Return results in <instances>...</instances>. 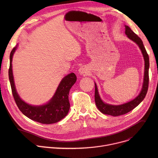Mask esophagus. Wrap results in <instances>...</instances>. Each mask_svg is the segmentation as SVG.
<instances>
[{"instance_id":"obj_1","label":"esophagus","mask_w":158,"mask_h":158,"mask_svg":"<svg viewBox=\"0 0 158 158\" xmlns=\"http://www.w3.org/2000/svg\"><path fill=\"white\" fill-rule=\"evenodd\" d=\"M79 73L81 75H86L88 74V71L85 67L82 66L79 69Z\"/></svg>"}]
</instances>
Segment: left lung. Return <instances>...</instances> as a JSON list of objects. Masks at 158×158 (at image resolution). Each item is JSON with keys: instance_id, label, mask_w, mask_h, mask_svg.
Wrapping results in <instances>:
<instances>
[{"instance_id": "left-lung-1", "label": "left lung", "mask_w": 158, "mask_h": 158, "mask_svg": "<svg viewBox=\"0 0 158 158\" xmlns=\"http://www.w3.org/2000/svg\"><path fill=\"white\" fill-rule=\"evenodd\" d=\"M125 34L127 37L136 43L139 46L144 60V73L143 84L141 89V91L139 95L135 98L134 99L129 101L126 103L120 105H112L107 103H105L101 99L97 85L95 82V102L98 109L104 114L110 115L112 116H118L125 114L129 111L132 110L136 107H137L144 99L148 89L149 84V56L146 51V49L143 45L142 40L135 34L131 28L125 26Z\"/></svg>"}]
</instances>
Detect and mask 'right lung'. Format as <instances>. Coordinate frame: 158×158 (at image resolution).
<instances>
[{
  "mask_svg": "<svg viewBox=\"0 0 158 158\" xmlns=\"http://www.w3.org/2000/svg\"><path fill=\"white\" fill-rule=\"evenodd\" d=\"M17 46L18 44L10 52L9 69V77L12 93L17 107L22 114L34 121L46 124L59 122L68 114L70 108L69 93L71 88L76 82V76L72 73L64 77L59 83L55 94L47 103L40 106L27 104L18 94L14 80L12 62Z\"/></svg>",
  "mask_w": 158,
  "mask_h": 158,
  "instance_id": "1",
  "label": "right lung"
}]
</instances>
